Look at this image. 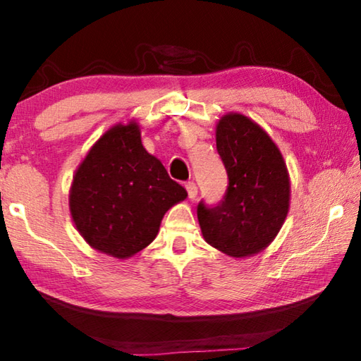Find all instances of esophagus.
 <instances>
[{
	"mask_svg": "<svg viewBox=\"0 0 361 361\" xmlns=\"http://www.w3.org/2000/svg\"><path fill=\"white\" fill-rule=\"evenodd\" d=\"M186 191H188V195H189V199H191V200L197 197V186H195L194 181L186 183Z\"/></svg>",
	"mask_w": 361,
	"mask_h": 361,
	"instance_id": "obj_1",
	"label": "esophagus"
}]
</instances>
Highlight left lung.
<instances>
[{
    "mask_svg": "<svg viewBox=\"0 0 361 361\" xmlns=\"http://www.w3.org/2000/svg\"><path fill=\"white\" fill-rule=\"evenodd\" d=\"M215 133L229 186L221 204H199V226L213 248L248 258L271 245L288 215V169L269 133L247 116H221Z\"/></svg>",
    "mask_w": 361,
    "mask_h": 361,
    "instance_id": "obj_1",
    "label": "left lung"
}]
</instances>
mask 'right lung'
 <instances>
[{
  "label": "right lung",
  "instance_id": "right-lung-1",
  "mask_svg": "<svg viewBox=\"0 0 361 361\" xmlns=\"http://www.w3.org/2000/svg\"><path fill=\"white\" fill-rule=\"evenodd\" d=\"M188 197L142 143L137 121L103 133L73 175L68 205L90 247L127 259L156 239L167 210Z\"/></svg>",
  "mask_w": 361,
  "mask_h": 361
}]
</instances>
